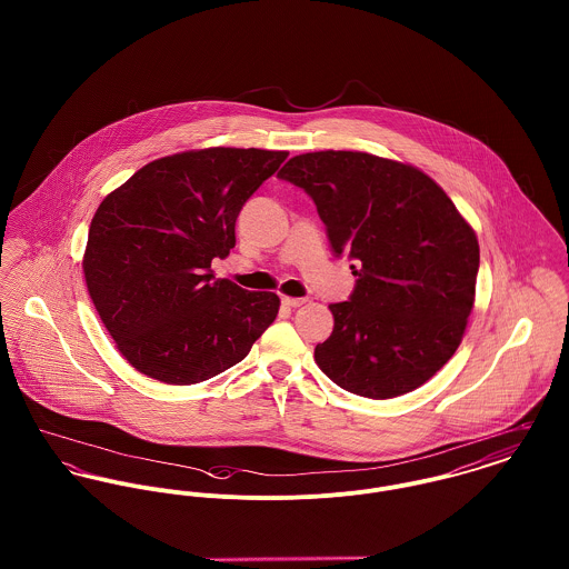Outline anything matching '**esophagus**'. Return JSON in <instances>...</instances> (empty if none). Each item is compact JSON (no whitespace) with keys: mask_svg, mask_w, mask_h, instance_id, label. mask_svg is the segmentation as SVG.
<instances>
[{"mask_svg":"<svg viewBox=\"0 0 569 569\" xmlns=\"http://www.w3.org/2000/svg\"><path fill=\"white\" fill-rule=\"evenodd\" d=\"M305 302H307L305 298H289V296H282V305L289 307V309H298V307H302Z\"/></svg>","mask_w":569,"mask_h":569,"instance_id":"esophagus-1","label":"esophagus"}]
</instances>
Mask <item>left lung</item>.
I'll return each mask as SVG.
<instances>
[{"label":"left lung","mask_w":569,"mask_h":569,"mask_svg":"<svg viewBox=\"0 0 569 569\" xmlns=\"http://www.w3.org/2000/svg\"><path fill=\"white\" fill-rule=\"evenodd\" d=\"M280 177L318 206L332 251L350 253L348 302L316 346L326 377L383 401L427 383L458 350L476 305L480 244L471 223L420 168L363 151L291 158Z\"/></svg>","instance_id":"1"}]
</instances>
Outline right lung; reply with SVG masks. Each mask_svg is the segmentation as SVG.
Segmentation results:
<instances>
[{
	"mask_svg": "<svg viewBox=\"0 0 569 569\" xmlns=\"http://www.w3.org/2000/svg\"><path fill=\"white\" fill-rule=\"evenodd\" d=\"M287 151L210 147L142 166L98 206L82 273L120 355L168 386L208 381L243 361L278 316L271 291L214 278L237 243L244 201Z\"/></svg>",
	"mask_w": 569,
	"mask_h": 569,
	"instance_id": "add662e5",
	"label": "right lung"
}]
</instances>
